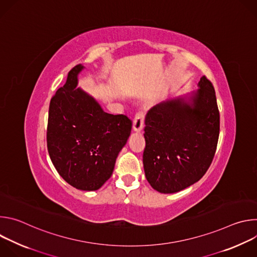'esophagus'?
I'll list each match as a JSON object with an SVG mask.
<instances>
[{"label":"esophagus","instance_id":"34e87169","mask_svg":"<svg viewBox=\"0 0 257 257\" xmlns=\"http://www.w3.org/2000/svg\"><path fill=\"white\" fill-rule=\"evenodd\" d=\"M143 127H144V116H143V114L139 113L134 118L133 130L135 132H140V131H142Z\"/></svg>","mask_w":257,"mask_h":257}]
</instances>
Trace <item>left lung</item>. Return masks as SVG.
I'll return each mask as SVG.
<instances>
[{
	"label": "left lung",
	"mask_w": 257,
	"mask_h": 257,
	"mask_svg": "<svg viewBox=\"0 0 257 257\" xmlns=\"http://www.w3.org/2000/svg\"><path fill=\"white\" fill-rule=\"evenodd\" d=\"M144 132V173L155 190L175 193L199 181L212 162L219 134L211 82L202 76L196 91L153 106Z\"/></svg>",
	"instance_id": "left-lung-1"
}]
</instances>
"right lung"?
I'll return each instance as SVG.
<instances>
[{"instance_id":"obj_1","label":"right lung","mask_w":257,"mask_h":257,"mask_svg":"<svg viewBox=\"0 0 257 257\" xmlns=\"http://www.w3.org/2000/svg\"><path fill=\"white\" fill-rule=\"evenodd\" d=\"M83 69L82 65L73 68L51 99L47 142L51 161L68 184L94 191L112 176L132 122L125 115L105 113L91 95L77 87Z\"/></svg>"}]
</instances>
